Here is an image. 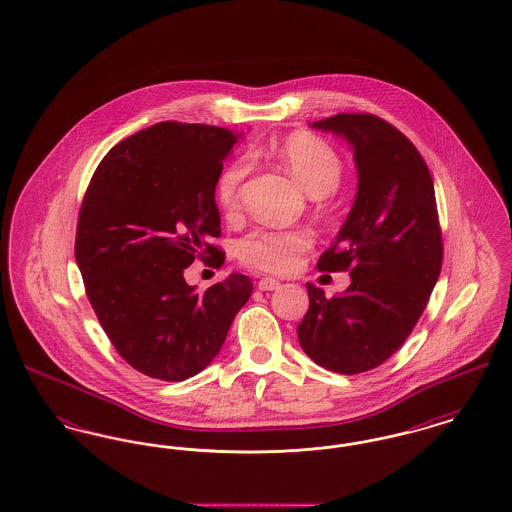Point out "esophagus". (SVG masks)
Listing matches in <instances>:
<instances>
[{
  "label": "esophagus",
  "mask_w": 512,
  "mask_h": 512,
  "mask_svg": "<svg viewBox=\"0 0 512 512\" xmlns=\"http://www.w3.org/2000/svg\"><path fill=\"white\" fill-rule=\"evenodd\" d=\"M280 288V282L274 280V278H261L259 280V290L261 292H272V290H278Z\"/></svg>",
  "instance_id": "esophagus-1"
}]
</instances>
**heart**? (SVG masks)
Wrapping results in <instances>:
<instances>
[{"instance_id": "obj_1", "label": "heart", "mask_w": 512, "mask_h": 512, "mask_svg": "<svg viewBox=\"0 0 512 512\" xmlns=\"http://www.w3.org/2000/svg\"><path fill=\"white\" fill-rule=\"evenodd\" d=\"M274 157L315 197L332 194L343 178V161L338 151L307 132L286 136L274 147ZM249 169V159L242 157L220 172L215 195L224 215H236L240 211ZM309 247L311 234L305 230L255 228L242 238L238 249L245 265L282 274L297 267Z\"/></svg>"}]
</instances>
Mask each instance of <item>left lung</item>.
<instances>
[{"instance_id":"1","label":"left lung","mask_w":512,"mask_h":512,"mask_svg":"<svg viewBox=\"0 0 512 512\" xmlns=\"http://www.w3.org/2000/svg\"><path fill=\"white\" fill-rule=\"evenodd\" d=\"M353 147L355 203L318 270H349L345 292L307 284L309 311L297 326L303 351L332 372L359 374L388 361L413 332L443 261L434 182L413 142L370 113L313 122Z\"/></svg>"}]
</instances>
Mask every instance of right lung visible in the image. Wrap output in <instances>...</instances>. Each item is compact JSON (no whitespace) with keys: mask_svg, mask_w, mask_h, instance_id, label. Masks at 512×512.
<instances>
[{"mask_svg":"<svg viewBox=\"0 0 512 512\" xmlns=\"http://www.w3.org/2000/svg\"><path fill=\"white\" fill-rule=\"evenodd\" d=\"M242 134L159 122L113 147L84 195L74 257L86 295L122 359L138 372L182 382L209 365L253 292L230 274L203 293L184 280L195 259L224 253L215 186Z\"/></svg>","mask_w":512,"mask_h":512,"instance_id":"add662e5","label":"right lung"}]
</instances>
